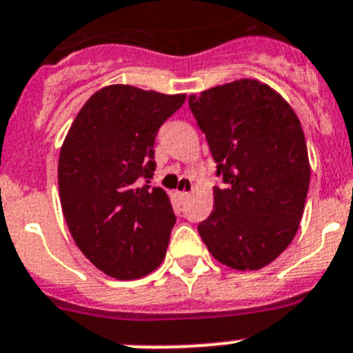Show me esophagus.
<instances>
[{
	"mask_svg": "<svg viewBox=\"0 0 353 353\" xmlns=\"http://www.w3.org/2000/svg\"><path fill=\"white\" fill-rule=\"evenodd\" d=\"M179 198L182 199V201H185V199L190 198V192H185V190H180V192H179Z\"/></svg>",
	"mask_w": 353,
	"mask_h": 353,
	"instance_id": "1",
	"label": "esophagus"
}]
</instances>
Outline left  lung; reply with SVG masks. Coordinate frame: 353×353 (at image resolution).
Instances as JSON below:
<instances>
[{"label":"left lung","instance_id":"8db88e82","mask_svg":"<svg viewBox=\"0 0 353 353\" xmlns=\"http://www.w3.org/2000/svg\"><path fill=\"white\" fill-rule=\"evenodd\" d=\"M189 106L222 187L198 225L210 254L238 271L273 263L294 240L310 187L305 132L289 103L252 79L203 90Z\"/></svg>","mask_w":353,"mask_h":353}]
</instances>
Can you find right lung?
Wrapping results in <instances>:
<instances>
[{
	"label": "right lung",
	"instance_id": "1",
	"mask_svg": "<svg viewBox=\"0 0 353 353\" xmlns=\"http://www.w3.org/2000/svg\"><path fill=\"white\" fill-rule=\"evenodd\" d=\"M185 98L106 85L64 138L57 166L64 219L77 247L108 276L137 280L166 255L176 219L168 194L141 180L154 176L157 131Z\"/></svg>",
	"mask_w": 353,
	"mask_h": 353
}]
</instances>
